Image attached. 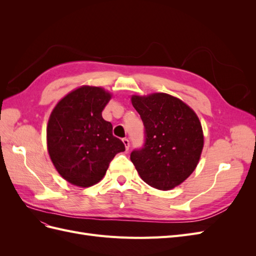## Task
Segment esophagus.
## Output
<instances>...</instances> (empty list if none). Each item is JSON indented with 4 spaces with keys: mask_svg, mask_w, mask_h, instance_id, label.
<instances>
[{
    "mask_svg": "<svg viewBox=\"0 0 256 256\" xmlns=\"http://www.w3.org/2000/svg\"><path fill=\"white\" fill-rule=\"evenodd\" d=\"M122 143H124V145H125L126 150H129V140H128V138H122Z\"/></svg>",
    "mask_w": 256,
    "mask_h": 256,
    "instance_id": "34e87169",
    "label": "esophagus"
}]
</instances>
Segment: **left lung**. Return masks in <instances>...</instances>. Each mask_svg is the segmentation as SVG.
Wrapping results in <instances>:
<instances>
[{"mask_svg":"<svg viewBox=\"0 0 256 256\" xmlns=\"http://www.w3.org/2000/svg\"><path fill=\"white\" fill-rule=\"evenodd\" d=\"M145 127V145L130 159L142 180L158 190H172L194 171L204 147L196 113L166 92L131 96Z\"/></svg>","mask_w":256,"mask_h":256,"instance_id":"8db88e82","label":"left lung"}]
</instances>
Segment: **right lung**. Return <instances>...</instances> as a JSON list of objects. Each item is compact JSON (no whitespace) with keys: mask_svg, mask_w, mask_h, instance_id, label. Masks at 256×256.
Wrapping results in <instances>:
<instances>
[{"mask_svg":"<svg viewBox=\"0 0 256 256\" xmlns=\"http://www.w3.org/2000/svg\"><path fill=\"white\" fill-rule=\"evenodd\" d=\"M112 94L100 86L68 92L52 110L47 125V148L58 173L76 187L88 188L104 177L110 161L125 150L112 134L102 110Z\"/></svg>","mask_w":256,"mask_h":256,"instance_id":"add662e5","label":"right lung"}]
</instances>
